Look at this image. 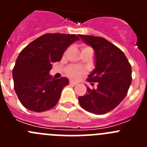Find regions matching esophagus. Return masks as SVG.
<instances>
[{
  "label": "esophagus",
  "instance_id": "esophagus-1",
  "mask_svg": "<svg viewBox=\"0 0 147 147\" xmlns=\"http://www.w3.org/2000/svg\"><path fill=\"white\" fill-rule=\"evenodd\" d=\"M69 84L71 85H78L77 82H74V81H70Z\"/></svg>",
  "mask_w": 147,
  "mask_h": 147
}]
</instances>
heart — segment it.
<instances>
[{
    "label": "heart",
    "mask_w": 147,
    "mask_h": 147,
    "mask_svg": "<svg viewBox=\"0 0 147 147\" xmlns=\"http://www.w3.org/2000/svg\"><path fill=\"white\" fill-rule=\"evenodd\" d=\"M89 47H84L82 49H86ZM67 51H66L65 54H67ZM85 73V70L82 69V67L76 65H72L67 67V74L73 79V80H78L79 78L81 77Z\"/></svg>",
    "instance_id": "heart-1"
}]
</instances>
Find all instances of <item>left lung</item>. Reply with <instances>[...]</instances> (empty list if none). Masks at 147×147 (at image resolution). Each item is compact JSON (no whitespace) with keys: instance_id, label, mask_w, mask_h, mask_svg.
I'll return each instance as SVG.
<instances>
[{"instance_id":"1","label":"left lung","mask_w":147,"mask_h":147,"mask_svg":"<svg viewBox=\"0 0 147 147\" xmlns=\"http://www.w3.org/2000/svg\"><path fill=\"white\" fill-rule=\"evenodd\" d=\"M79 37L95 52L96 68L88 75L87 81L98 82L97 89L87 88V93L78 98L79 102L88 112L107 113L127 96L132 82V67L124 52L106 39L91 35Z\"/></svg>"}]
</instances>
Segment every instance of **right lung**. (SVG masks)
Wrapping results in <instances>:
<instances>
[{
	"label": "right lung",
	"mask_w": 147,
	"mask_h": 147,
	"mask_svg": "<svg viewBox=\"0 0 147 147\" xmlns=\"http://www.w3.org/2000/svg\"><path fill=\"white\" fill-rule=\"evenodd\" d=\"M80 38L75 34H45L30 42L20 53L13 68L14 88L24 107L41 113L53 108L69 81L49 74L66 49Z\"/></svg>",
	"instance_id": "add662e5"
}]
</instances>
